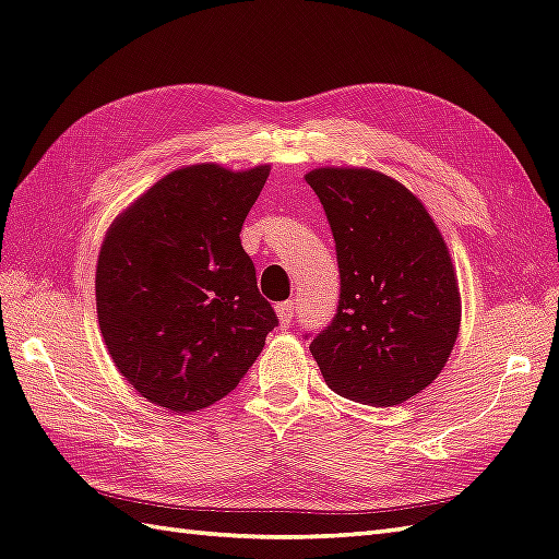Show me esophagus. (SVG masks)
Instances as JSON below:
<instances>
[{
    "label": "esophagus",
    "mask_w": 559,
    "mask_h": 559,
    "mask_svg": "<svg viewBox=\"0 0 559 559\" xmlns=\"http://www.w3.org/2000/svg\"><path fill=\"white\" fill-rule=\"evenodd\" d=\"M294 310H296V304L294 301H284V304H277V318L284 326H289L294 322Z\"/></svg>",
    "instance_id": "obj_1"
}]
</instances>
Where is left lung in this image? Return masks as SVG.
Segmentation results:
<instances>
[{"mask_svg":"<svg viewBox=\"0 0 559 559\" xmlns=\"http://www.w3.org/2000/svg\"><path fill=\"white\" fill-rule=\"evenodd\" d=\"M336 243L338 306L312 336L326 386L365 405H399L439 377L460 330L445 241L421 201L389 175L318 168L306 175Z\"/></svg>","mask_w":559,"mask_h":559,"instance_id":"left-lung-1","label":"left lung"}]
</instances>
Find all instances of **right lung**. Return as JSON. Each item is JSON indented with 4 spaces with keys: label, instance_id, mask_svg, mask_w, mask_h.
I'll return each instance as SVG.
<instances>
[{
    "label": "right lung",
    "instance_id": "add662e5",
    "mask_svg": "<svg viewBox=\"0 0 559 559\" xmlns=\"http://www.w3.org/2000/svg\"><path fill=\"white\" fill-rule=\"evenodd\" d=\"M267 175L270 166L180 168L108 227L99 330L118 372L146 401L175 413L221 401L277 326L239 239Z\"/></svg>",
    "mask_w": 559,
    "mask_h": 559
}]
</instances>
